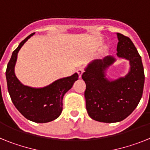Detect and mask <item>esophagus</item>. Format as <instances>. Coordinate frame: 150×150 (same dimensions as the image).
<instances>
[{"label": "esophagus", "mask_w": 150, "mask_h": 150, "mask_svg": "<svg viewBox=\"0 0 150 150\" xmlns=\"http://www.w3.org/2000/svg\"><path fill=\"white\" fill-rule=\"evenodd\" d=\"M76 72H77L78 75H79V77L80 78V77H81V76H82V74H83V73L84 72V67H79V68L76 70Z\"/></svg>", "instance_id": "1"}]
</instances>
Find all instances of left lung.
Here are the masks:
<instances>
[{
  "instance_id": "1",
  "label": "left lung",
  "mask_w": 150,
  "mask_h": 150,
  "mask_svg": "<svg viewBox=\"0 0 150 150\" xmlns=\"http://www.w3.org/2000/svg\"><path fill=\"white\" fill-rule=\"evenodd\" d=\"M118 57L129 61L130 71L125 77L109 80L107 68L115 62L112 56L90 63L82 75L86 83V107L88 116L101 122H117L128 117L138 105L144 86L141 57L129 38L117 33Z\"/></svg>"
}]
</instances>
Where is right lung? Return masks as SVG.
<instances>
[{
  "label": "right lung",
  "instance_id": "right-lung-1",
  "mask_svg": "<svg viewBox=\"0 0 150 150\" xmlns=\"http://www.w3.org/2000/svg\"><path fill=\"white\" fill-rule=\"evenodd\" d=\"M28 36L13 52L7 64L6 78L7 88L13 104L26 119L38 123H46L55 120L62 113L63 97L72 88L78 79V74L59 79L43 88H31L24 86L17 79L14 72L17 55L24 43L33 36Z\"/></svg>",
  "mask_w": 150,
  "mask_h": 150
}]
</instances>
